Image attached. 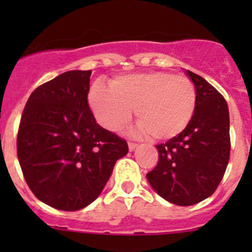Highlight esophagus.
<instances>
[{
	"label": "esophagus",
	"instance_id": "34e87169",
	"mask_svg": "<svg viewBox=\"0 0 252 252\" xmlns=\"http://www.w3.org/2000/svg\"><path fill=\"white\" fill-rule=\"evenodd\" d=\"M137 148V144H133V142H128V150L133 151Z\"/></svg>",
	"mask_w": 252,
	"mask_h": 252
}]
</instances>
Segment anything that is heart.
<instances>
[{
    "instance_id": "heart-1",
    "label": "heart",
    "mask_w": 252,
    "mask_h": 252,
    "mask_svg": "<svg viewBox=\"0 0 252 252\" xmlns=\"http://www.w3.org/2000/svg\"><path fill=\"white\" fill-rule=\"evenodd\" d=\"M195 99L193 82L169 72L120 75L110 87L95 82L88 93L91 110L104 128L122 130L135 108L136 132L157 140L173 139L188 126Z\"/></svg>"
}]
</instances>
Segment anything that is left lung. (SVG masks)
<instances>
[{"label":"left lung","instance_id":"8db88e82","mask_svg":"<svg viewBox=\"0 0 252 252\" xmlns=\"http://www.w3.org/2000/svg\"><path fill=\"white\" fill-rule=\"evenodd\" d=\"M197 93L194 113L186 128L157 145L158 165L146 174L153 189L177 206H193L215 193L230 159V113L215 87L190 70Z\"/></svg>","mask_w":252,"mask_h":252}]
</instances>
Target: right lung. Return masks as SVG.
<instances>
[{"mask_svg":"<svg viewBox=\"0 0 252 252\" xmlns=\"http://www.w3.org/2000/svg\"><path fill=\"white\" fill-rule=\"evenodd\" d=\"M92 70H69L37 87L22 112L17 157L29 188L60 211L101 194L127 142L95 122L88 106Z\"/></svg>","mask_w":252,"mask_h":252,"instance_id":"1","label":"right lung"}]
</instances>
